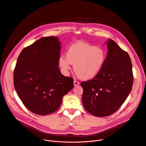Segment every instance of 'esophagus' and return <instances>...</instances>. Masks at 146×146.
I'll return each instance as SVG.
<instances>
[{
  "instance_id": "1",
  "label": "esophagus",
  "mask_w": 146,
  "mask_h": 146,
  "mask_svg": "<svg viewBox=\"0 0 146 146\" xmlns=\"http://www.w3.org/2000/svg\"><path fill=\"white\" fill-rule=\"evenodd\" d=\"M79 82L78 81H76V80H74V86H78L79 85Z\"/></svg>"
}]
</instances>
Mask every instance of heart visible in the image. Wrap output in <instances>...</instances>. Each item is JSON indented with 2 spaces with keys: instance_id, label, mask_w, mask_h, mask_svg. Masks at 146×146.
Listing matches in <instances>:
<instances>
[{
  "instance_id": "obj_1",
  "label": "heart",
  "mask_w": 146,
  "mask_h": 146,
  "mask_svg": "<svg viewBox=\"0 0 146 146\" xmlns=\"http://www.w3.org/2000/svg\"><path fill=\"white\" fill-rule=\"evenodd\" d=\"M106 59L103 48L87 43L78 42L70 46L66 56L61 55L59 65L65 74L71 69L72 64L78 76L82 80H88L95 77L101 70Z\"/></svg>"
}]
</instances>
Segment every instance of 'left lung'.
Wrapping results in <instances>:
<instances>
[{
  "mask_svg": "<svg viewBox=\"0 0 146 146\" xmlns=\"http://www.w3.org/2000/svg\"><path fill=\"white\" fill-rule=\"evenodd\" d=\"M107 44L108 55L99 74L81 82L83 106L88 113L101 117L110 115L119 109L130 94L133 82L128 52L111 39Z\"/></svg>",
  "mask_w": 146,
  "mask_h": 146,
  "instance_id": "8db88e82",
  "label": "left lung"
}]
</instances>
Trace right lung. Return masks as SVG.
Wrapping results in <instances>:
<instances>
[{
  "label": "right lung",
  "instance_id": "add662e5",
  "mask_svg": "<svg viewBox=\"0 0 146 146\" xmlns=\"http://www.w3.org/2000/svg\"><path fill=\"white\" fill-rule=\"evenodd\" d=\"M60 43L58 37L40 38L21 52L14 70V85L24 106L46 115L60 107L73 87V79L60 73Z\"/></svg>",
  "mask_w": 146,
  "mask_h": 146
}]
</instances>
